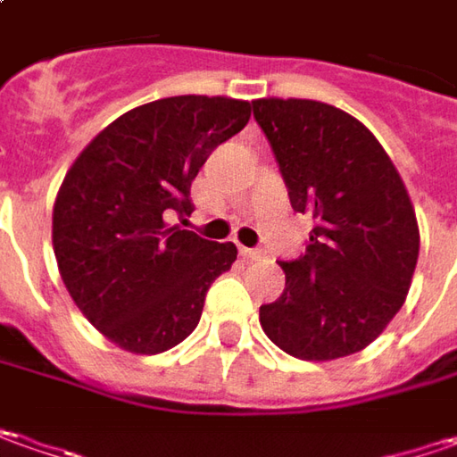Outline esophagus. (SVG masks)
Returning a JSON list of instances; mask_svg holds the SVG:
<instances>
[{"label": "esophagus", "mask_w": 457, "mask_h": 457, "mask_svg": "<svg viewBox=\"0 0 457 457\" xmlns=\"http://www.w3.org/2000/svg\"><path fill=\"white\" fill-rule=\"evenodd\" d=\"M240 255H243L245 260H262V258H265V253H262V250H258V247H240Z\"/></svg>", "instance_id": "esophagus-1"}]
</instances>
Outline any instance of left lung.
I'll use <instances>...</instances> for the list:
<instances>
[{
	"mask_svg": "<svg viewBox=\"0 0 457 457\" xmlns=\"http://www.w3.org/2000/svg\"><path fill=\"white\" fill-rule=\"evenodd\" d=\"M253 116L291 207L313 217L306 253L280 260L286 288L260 306V326L295 359L356 354L410 291L420 253L410 195L374 134L337 105L260 98Z\"/></svg>",
	"mask_w": 457,
	"mask_h": 457,
	"instance_id": "left-lung-1",
	"label": "left lung"
}]
</instances>
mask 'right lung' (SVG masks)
Listing matches in <instances>:
<instances>
[{
    "mask_svg": "<svg viewBox=\"0 0 457 457\" xmlns=\"http://www.w3.org/2000/svg\"><path fill=\"white\" fill-rule=\"evenodd\" d=\"M250 103L174 96L105 126L75 159L53 210L57 268L75 306L103 337L159 354L197 328L204 295L237 258L179 225L192 181L220 144L240 134Z\"/></svg>",
    "mask_w": 457,
    "mask_h": 457,
    "instance_id": "add662e5",
    "label": "right lung"
}]
</instances>
